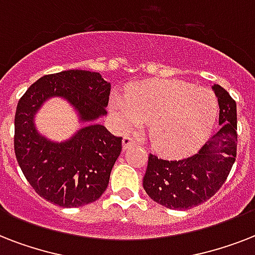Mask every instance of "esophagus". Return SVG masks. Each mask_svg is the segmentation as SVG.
I'll return each instance as SVG.
<instances>
[{
    "mask_svg": "<svg viewBox=\"0 0 255 255\" xmlns=\"http://www.w3.org/2000/svg\"><path fill=\"white\" fill-rule=\"evenodd\" d=\"M137 145L135 141V139H132L131 136H124L123 137V149H128V148H132Z\"/></svg>",
    "mask_w": 255,
    "mask_h": 255,
    "instance_id": "34e87169",
    "label": "esophagus"
}]
</instances>
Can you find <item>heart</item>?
<instances>
[{"instance_id":"1","label":"heart","mask_w":255,"mask_h":255,"mask_svg":"<svg viewBox=\"0 0 255 255\" xmlns=\"http://www.w3.org/2000/svg\"><path fill=\"white\" fill-rule=\"evenodd\" d=\"M112 112L124 129L149 123L152 145L164 155H182L196 148L213 127L218 103L213 92L181 81L136 83L126 98L112 100Z\"/></svg>"}]
</instances>
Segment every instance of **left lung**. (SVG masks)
<instances>
[{
    "label": "left lung",
    "mask_w": 255,
    "mask_h": 255,
    "mask_svg": "<svg viewBox=\"0 0 255 255\" xmlns=\"http://www.w3.org/2000/svg\"><path fill=\"white\" fill-rule=\"evenodd\" d=\"M218 98L221 128L196 155L181 160H164L149 155L143 178L144 190L169 209H189L216 194L226 181L237 156V104L220 85Z\"/></svg>",
    "instance_id": "obj_1"
}]
</instances>
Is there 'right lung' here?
Returning <instances> with one entry per match:
<instances>
[{
	"mask_svg": "<svg viewBox=\"0 0 255 255\" xmlns=\"http://www.w3.org/2000/svg\"><path fill=\"white\" fill-rule=\"evenodd\" d=\"M111 85L99 73L67 70L39 78L18 102L14 118V152L26 180L42 198L62 208L96 201L107 189L122 152V137L102 124ZM63 97L87 123L71 139L55 143L36 131L33 116L46 100Z\"/></svg>",
	"mask_w": 255,
	"mask_h": 255,
	"instance_id": "right-lung-1",
	"label": "right lung"
}]
</instances>
